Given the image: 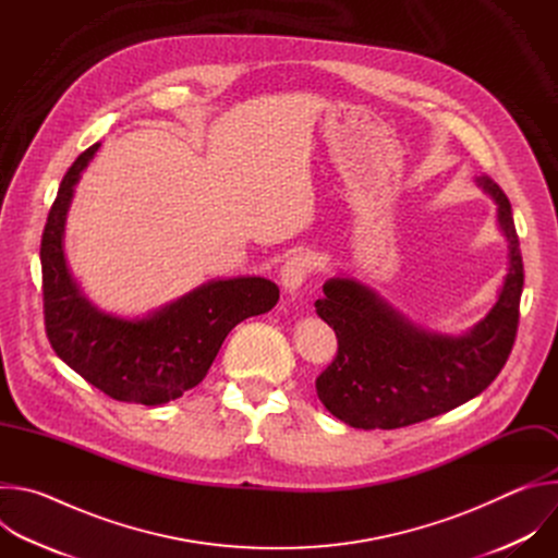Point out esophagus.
I'll use <instances>...</instances> for the list:
<instances>
[{"label": "esophagus", "instance_id": "obj_1", "mask_svg": "<svg viewBox=\"0 0 558 558\" xmlns=\"http://www.w3.org/2000/svg\"><path fill=\"white\" fill-rule=\"evenodd\" d=\"M315 263L311 254H293L291 258H287V263L280 269V282L287 291H295L302 287V282L308 278V274L313 271Z\"/></svg>", "mask_w": 558, "mask_h": 558}]
</instances>
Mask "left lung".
Wrapping results in <instances>:
<instances>
[{
  "label": "left lung",
  "mask_w": 558,
  "mask_h": 558,
  "mask_svg": "<svg viewBox=\"0 0 558 558\" xmlns=\"http://www.w3.org/2000/svg\"><path fill=\"white\" fill-rule=\"evenodd\" d=\"M497 203L510 267L490 313L463 336L413 325L353 278L325 282L315 311L338 336L336 360L315 379L320 402L353 428H402L465 404L501 373L519 327L523 260L512 207L488 177L476 179Z\"/></svg>",
  "instance_id": "obj_1"
}]
</instances>
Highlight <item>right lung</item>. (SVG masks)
<instances>
[{
    "label": "right lung",
    "mask_w": 558,
    "mask_h": 558,
    "mask_svg": "<svg viewBox=\"0 0 558 558\" xmlns=\"http://www.w3.org/2000/svg\"><path fill=\"white\" fill-rule=\"evenodd\" d=\"M99 143L65 172L41 235L46 336L54 353L112 400L168 404L207 375L227 333L276 306L278 287L258 276L211 280L147 313L121 317L99 311L76 287L63 252L65 214L78 177Z\"/></svg>",
    "instance_id": "add662e5"
}]
</instances>
